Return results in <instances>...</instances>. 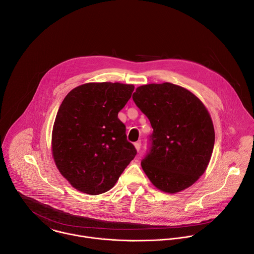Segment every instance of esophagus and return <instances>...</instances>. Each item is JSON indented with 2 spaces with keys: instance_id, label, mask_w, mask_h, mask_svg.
I'll return each instance as SVG.
<instances>
[{
  "instance_id": "obj_1",
  "label": "esophagus",
  "mask_w": 254,
  "mask_h": 254,
  "mask_svg": "<svg viewBox=\"0 0 254 254\" xmlns=\"http://www.w3.org/2000/svg\"><path fill=\"white\" fill-rule=\"evenodd\" d=\"M134 146H135L136 150L138 151V150L140 149V146H141V141L139 140V141H136V142H134Z\"/></svg>"
}]
</instances>
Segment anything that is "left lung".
I'll return each instance as SVG.
<instances>
[{"label":"left lung","mask_w":254,"mask_h":254,"mask_svg":"<svg viewBox=\"0 0 254 254\" xmlns=\"http://www.w3.org/2000/svg\"><path fill=\"white\" fill-rule=\"evenodd\" d=\"M153 128L141 167L158 190L176 193L203 175L214 146V128L203 104L171 82L138 87L132 95Z\"/></svg>","instance_id":"obj_1"}]
</instances>
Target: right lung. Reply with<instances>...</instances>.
Wrapping results in <instances>:
<instances>
[{"label": "right lung", "mask_w": 254, "mask_h": 254, "mask_svg": "<svg viewBox=\"0 0 254 254\" xmlns=\"http://www.w3.org/2000/svg\"><path fill=\"white\" fill-rule=\"evenodd\" d=\"M132 84L90 82L64 99L53 128V156L60 173L77 190L97 195L110 190L134 158L118 118Z\"/></svg>", "instance_id": "add662e5"}]
</instances>
